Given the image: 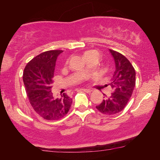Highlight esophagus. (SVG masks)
Returning <instances> with one entry per match:
<instances>
[{
  "instance_id": "esophagus-1",
  "label": "esophagus",
  "mask_w": 160,
  "mask_h": 160,
  "mask_svg": "<svg viewBox=\"0 0 160 160\" xmlns=\"http://www.w3.org/2000/svg\"><path fill=\"white\" fill-rule=\"evenodd\" d=\"M81 90H82L83 92H87V93H91L92 90H90V89H82Z\"/></svg>"
}]
</instances>
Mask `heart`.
Segmentation results:
<instances>
[{
	"instance_id": "obj_1",
	"label": "heart",
	"mask_w": 160,
	"mask_h": 160,
	"mask_svg": "<svg viewBox=\"0 0 160 160\" xmlns=\"http://www.w3.org/2000/svg\"><path fill=\"white\" fill-rule=\"evenodd\" d=\"M85 58H88L92 56H99V53L97 51H88L85 53Z\"/></svg>"
}]
</instances>
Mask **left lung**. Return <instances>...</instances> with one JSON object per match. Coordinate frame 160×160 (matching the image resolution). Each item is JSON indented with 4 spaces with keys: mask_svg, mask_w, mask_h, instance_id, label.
Returning a JSON list of instances; mask_svg holds the SVG:
<instances>
[{
    "mask_svg": "<svg viewBox=\"0 0 160 160\" xmlns=\"http://www.w3.org/2000/svg\"><path fill=\"white\" fill-rule=\"evenodd\" d=\"M109 51L116 67L109 84L113 92L109 97L106 95L107 98L96 108L104 114L113 115L121 112L131 98L135 85V71L131 62L123 55L113 50L109 49Z\"/></svg>",
    "mask_w": 160,
    "mask_h": 160,
    "instance_id": "1",
    "label": "left lung"
}]
</instances>
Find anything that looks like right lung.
<instances>
[{
	"label": "right lung",
	"mask_w": 160,
	"mask_h": 160,
	"mask_svg": "<svg viewBox=\"0 0 160 160\" xmlns=\"http://www.w3.org/2000/svg\"><path fill=\"white\" fill-rule=\"evenodd\" d=\"M62 50H51L40 53L27 64L23 72V82L27 95L35 112L47 120H58L68 112L72 99L66 93L53 95L56 61Z\"/></svg>",
	"instance_id": "right-lung-1"
}]
</instances>
